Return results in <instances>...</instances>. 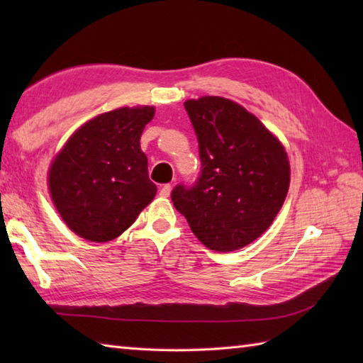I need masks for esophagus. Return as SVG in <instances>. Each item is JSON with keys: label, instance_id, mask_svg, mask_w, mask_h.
I'll return each mask as SVG.
<instances>
[{"label": "esophagus", "instance_id": "1", "mask_svg": "<svg viewBox=\"0 0 363 363\" xmlns=\"http://www.w3.org/2000/svg\"><path fill=\"white\" fill-rule=\"evenodd\" d=\"M169 191H172V186H169V184H164V186H162L160 190H159V195L160 196H168Z\"/></svg>", "mask_w": 363, "mask_h": 363}]
</instances>
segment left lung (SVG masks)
<instances>
[{"instance_id":"left-lung-1","label":"left lung","mask_w":363,"mask_h":363,"mask_svg":"<svg viewBox=\"0 0 363 363\" xmlns=\"http://www.w3.org/2000/svg\"><path fill=\"white\" fill-rule=\"evenodd\" d=\"M195 129L201 173L177 184L172 201L198 240L228 252L256 240L285 201L290 165L281 142L230 99L203 96L184 103Z\"/></svg>"}]
</instances>
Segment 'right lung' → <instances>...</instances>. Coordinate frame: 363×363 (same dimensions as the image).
Wrapping results in <instances>:
<instances>
[{"label": "right lung", "instance_id": "obj_1", "mask_svg": "<svg viewBox=\"0 0 363 363\" xmlns=\"http://www.w3.org/2000/svg\"><path fill=\"white\" fill-rule=\"evenodd\" d=\"M154 107H121L81 126L52 160L50 191L74 234L109 242L133 225L152 198L148 159L140 150Z\"/></svg>", "mask_w": 363, "mask_h": 363}]
</instances>
